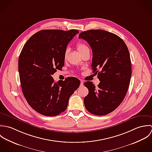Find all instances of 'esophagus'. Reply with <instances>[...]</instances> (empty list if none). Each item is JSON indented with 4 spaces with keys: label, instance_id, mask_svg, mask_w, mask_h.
I'll return each instance as SVG.
<instances>
[{
    "label": "esophagus",
    "instance_id": "1",
    "mask_svg": "<svg viewBox=\"0 0 152 152\" xmlns=\"http://www.w3.org/2000/svg\"><path fill=\"white\" fill-rule=\"evenodd\" d=\"M83 80H81V81H80V86H83Z\"/></svg>",
    "mask_w": 152,
    "mask_h": 152
}]
</instances>
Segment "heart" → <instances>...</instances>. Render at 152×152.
Returning a JSON list of instances; mask_svg holds the SVG:
<instances>
[{"instance_id":"heart-1","label":"heart","mask_w":152,"mask_h":152,"mask_svg":"<svg viewBox=\"0 0 152 152\" xmlns=\"http://www.w3.org/2000/svg\"><path fill=\"white\" fill-rule=\"evenodd\" d=\"M76 48L77 49V50L79 51V52L80 53V55H82L85 52H86V50H89V48L88 47V46L85 44L84 43H82V42H79L76 45ZM69 48H66L64 50V59H66L67 56H68V55H69Z\"/></svg>"}]
</instances>
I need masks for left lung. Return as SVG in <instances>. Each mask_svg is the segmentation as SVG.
<instances>
[{"label": "left lung", "instance_id": "8db88e82", "mask_svg": "<svg viewBox=\"0 0 152 152\" xmlns=\"http://www.w3.org/2000/svg\"><path fill=\"white\" fill-rule=\"evenodd\" d=\"M79 37L91 47V67L100 81L96 88L91 82L84 83L89 90L84 99L85 107L93 115H106L121 104L129 86L132 67L128 48L120 37L107 31H85Z\"/></svg>", "mask_w": 152, "mask_h": 152}]
</instances>
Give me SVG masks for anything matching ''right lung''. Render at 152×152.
Returning <instances> with one entry per match:
<instances>
[{"mask_svg":"<svg viewBox=\"0 0 152 152\" xmlns=\"http://www.w3.org/2000/svg\"><path fill=\"white\" fill-rule=\"evenodd\" d=\"M78 30H43L31 36L18 61L23 94L31 107L46 116L65 111L80 80L69 77L55 82L52 75L64 66V52Z\"/></svg>","mask_w":152,"mask_h":152,"instance_id":"1","label":"right lung"}]
</instances>
